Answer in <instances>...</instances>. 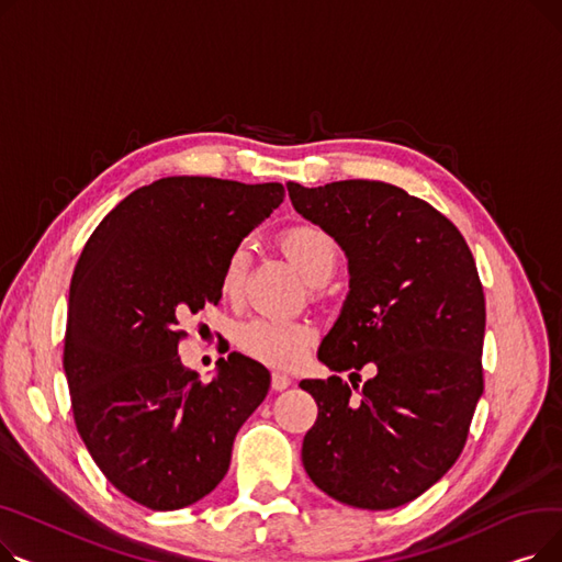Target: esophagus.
<instances>
[{"label":"esophagus","instance_id":"1","mask_svg":"<svg viewBox=\"0 0 562 562\" xmlns=\"http://www.w3.org/2000/svg\"><path fill=\"white\" fill-rule=\"evenodd\" d=\"M271 385L276 392H282L291 385V375L284 373V371H273V378H271Z\"/></svg>","mask_w":562,"mask_h":562}]
</instances>
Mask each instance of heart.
Returning <instances> with one entry per match:
<instances>
[{
  "instance_id": "heart-1",
  "label": "heart",
  "mask_w": 562,
  "mask_h": 562,
  "mask_svg": "<svg viewBox=\"0 0 562 562\" xmlns=\"http://www.w3.org/2000/svg\"><path fill=\"white\" fill-rule=\"evenodd\" d=\"M280 248L296 266L299 273L310 284L328 282L337 269L339 250L333 236L312 223L291 225L280 234ZM248 271V248L236 246L225 259L221 273V293L225 299H236L244 289ZM239 344L255 358L271 364L299 362L310 348V330L299 323L255 318L239 330Z\"/></svg>"
}]
</instances>
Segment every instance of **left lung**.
Here are the masks:
<instances>
[{
  "label": "left lung",
  "mask_w": 562,
  "mask_h": 562,
  "mask_svg": "<svg viewBox=\"0 0 562 562\" xmlns=\"http://www.w3.org/2000/svg\"><path fill=\"white\" fill-rule=\"evenodd\" d=\"M286 191L348 259L346 301L318 360L339 373L375 371L360 398L339 375L301 380L318 405L303 467L346 506H405L453 467L483 396L476 261L447 216L394 184L286 182Z\"/></svg>",
  "instance_id": "obj_1"
}]
</instances>
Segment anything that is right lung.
<instances>
[{"mask_svg": "<svg viewBox=\"0 0 562 562\" xmlns=\"http://www.w3.org/2000/svg\"><path fill=\"white\" fill-rule=\"evenodd\" d=\"M282 198L278 182L164 177L117 202L81 250L64 348L72 415L109 483L145 508L210 494L269 394V369L241 352L200 382L177 356V323L221 301L225 259Z\"/></svg>", "mask_w": 562, "mask_h": 562, "instance_id": "obj_1", "label": "right lung"}]
</instances>
